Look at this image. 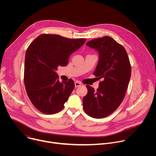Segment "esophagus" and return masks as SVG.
<instances>
[{"label": "esophagus", "instance_id": "34e87169", "mask_svg": "<svg viewBox=\"0 0 156 156\" xmlns=\"http://www.w3.org/2000/svg\"><path fill=\"white\" fill-rule=\"evenodd\" d=\"M81 83L80 82H79V81H76V82H75V86L76 87H78V86H81Z\"/></svg>", "mask_w": 156, "mask_h": 156}]
</instances>
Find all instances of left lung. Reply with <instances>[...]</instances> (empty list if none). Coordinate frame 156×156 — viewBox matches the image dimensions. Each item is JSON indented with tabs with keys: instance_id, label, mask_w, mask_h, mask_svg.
<instances>
[{
	"instance_id": "left-lung-1",
	"label": "left lung",
	"mask_w": 156,
	"mask_h": 156,
	"mask_svg": "<svg viewBox=\"0 0 156 156\" xmlns=\"http://www.w3.org/2000/svg\"><path fill=\"white\" fill-rule=\"evenodd\" d=\"M86 45L99 53L93 75L102 81L96 91L86 85L83 108L89 116L101 119L113 113L122 103L131 77V65L125 49L111 37L94 39Z\"/></svg>"
}]
</instances>
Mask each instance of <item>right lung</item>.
I'll use <instances>...</instances> for the list:
<instances>
[{"mask_svg":"<svg viewBox=\"0 0 156 156\" xmlns=\"http://www.w3.org/2000/svg\"><path fill=\"white\" fill-rule=\"evenodd\" d=\"M86 40L43 34L30 44L25 55L24 82L29 99L40 112L54 114L63 108L75 84L72 79L60 83L55 71L68 64L70 55Z\"/></svg>","mask_w":156,"mask_h":156,"instance_id":"right-lung-1","label":"right lung"}]
</instances>
